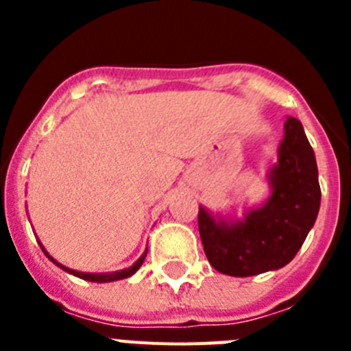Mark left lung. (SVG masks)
I'll list each match as a JSON object with an SVG mask.
<instances>
[{
  "mask_svg": "<svg viewBox=\"0 0 351 351\" xmlns=\"http://www.w3.org/2000/svg\"><path fill=\"white\" fill-rule=\"evenodd\" d=\"M269 202L226 225L198 209V232L209 263L237 278L262 274L287 265L315 225L320 209V182L313 147L300 121L288 116L280 160L271 173Z\"/></svg>",
  "mask_w": 351,
  "mask_h": 351,
  "instance_id": "left-lung-1",
  "label": "left lung"
}]
</instances>
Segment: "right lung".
<instances>
[{
	"instance_id": "1",
	"label": "right lung",
	"mask_w": 351,
	"mask_h": 351,
	"mask_svg": "<svg viewBox=\"0 0 351 351\" xmlns=\"http://www.w3.org/2000/svg\"><path fill=\"white\" fill-rule=\"evenodd\" d=\"M42 250H43V247H42ZM43 251H45V250H43ZM45 255H47V251H45ZM47 256H49V255H47ZM49 258H51L52 262L56 263V265H60L61 269H64V271L70 272V274L77 276V278H82V280H88V281H95V283H108V281L125 280V278H128V276L135 274V272L138 271V267H141V265H142V262H144L145 253L141 256V258L137 260V262L133 263V265H132V267H130V269H125V271H119V272H112V274H86V272H77V271H71V269L63 267V265H61V263L56 262V260L52 258V256H49Z\"/></svg>"
}]
</instances>
